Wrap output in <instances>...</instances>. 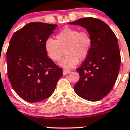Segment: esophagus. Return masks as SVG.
Wrapping results in <instances>:
<instances>
[{
    "label": "esophagus",
    "mask_w": 130,
    "mask_h": 130,
    "mask_svg": "<svg viewBox=\"0 0 130 130\" xmlns=\"http://www.w3.org/2000/svg\"><path fill=\"white\" fill-rule=\"evenodd\" d=\"M71 72V70H68V69H64L63 71V75H66L67 74L70 73Z\"/></svg>",
    "instance_id": "34e87169"
}]
</instances>
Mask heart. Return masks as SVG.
Returning <instances> with one entry per match:
<instances>
[{"mask_svg": "<svg viewBox=\"0 0 130 130\" xmlns=\"http://www.w3.org/2000/svg\"><path fill=\"white\" fill-rule=\"evenodd\" d=\"M92 37L87 31L66 28L56 36V40L48 38L45 48L48 57L54 62H59L65 51L66 56L59 65L66 69L75 67L89 54L92 47Z\"/></svg>", "mask_w": 130, "mask_h": 130, "instance_id": "obj_1", "label": "heart"}]
</instances>
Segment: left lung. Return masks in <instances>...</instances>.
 Instances as JSON below:
<instances>
[{
	"label": "left lung",
	"instance_id": "1",
	"mask_svg": "<svg viewBox=\"0 0 130 130\" xmlns=\"http://www.w3.org/2000/svg\"><path fill=\"white\" fill-rule=\"evenodd\" d=\"M87 29L92 47L81 66L76 69L79 81L74 86L78 95L89 101H98L111 91L120 70V53L116 36L104 22L85 17L70 23Z\"/></svg>",
	"mask_w": 130,
	"mask_h": 130
}]
</instances>
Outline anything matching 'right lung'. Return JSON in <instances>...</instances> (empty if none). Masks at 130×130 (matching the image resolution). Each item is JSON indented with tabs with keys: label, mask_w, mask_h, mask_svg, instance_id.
Returning <instances> with one entry per match:
<instances>
[{
	"label": "right lung",
	"mask_w": 130,
	"mask_h": 130,
	"mask_svg": "<svg viewBox=\"0 0 130 130\" xmlns=\"http://www.w3.org/2000/svg\"><path fill=\"white\" fill-rule=\"evenodd\" d=\"M57 24L34 22L13 34L6 52L8 76L23 100L38 102L54 91L63 69L48 57L45 43Z\"/></svg>",
	"instance_id": "right-lung-1"
}]
</instances>
